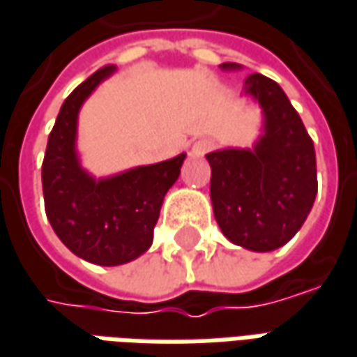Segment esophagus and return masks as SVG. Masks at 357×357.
Instances as JSON below:
<instances>
[{"label": "esophagus", "instance_id": "34e87169", "mask_svg": "<svg viewBox=\"0 0 357 357\" xmlns=\"http://www.w3.org/2000/svg\"><path fill=\"white\" fill-rule=\"evenodd\" d=\"M211 148H213V142L203 138V140H197L191 146L190 155L191 158H202V155H205L207 152H211Z\"/></svg>", "mask_w": 357, "mask_h": 357}]
</instances>
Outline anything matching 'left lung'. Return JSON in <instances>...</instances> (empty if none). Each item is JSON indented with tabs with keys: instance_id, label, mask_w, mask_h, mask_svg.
I'll return each mask as SVG.
<instances>
[{
	"instance_id": "1",
	"label": "left lung",
	"mask_w": 357,
	"mask_h": 357,
	"mask_svg": "<svg viewBox=\"0 0 357 357\" xmlns=\"http://www.w3.org/2000/svg\"><path fill=\"white\" fill-rule=\"evenodd\" d=\"M223 70L241 68L223 63ZM263 110V134L252 148H225L205 155L211 166V203L231 243L255 252L287 245L312 209L318 179L312 138L275 80L245 79Z\"/></svg>"
}]
</instances>
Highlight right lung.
Listing matches in <instances>:
<instances>
[{
	"mask_svg": "<svg viewBox=\"0 0 357 357\" xmlns=\"http://www.w3.org/2000/svg\"><path fill=\"white\" fill-rule=\"evenodd\" d=\"M114 70V65L102 67L68 94L49 134L41 172L45 211L56 237L68 251L100 266L130 263L152 247L164 197L185 160L179 154L100 179L80 166V106Z\"/></svg>",
	"mask_w": 357,
	"mask_h": 357,
	"instance_id": "obj_1",
	"label": "right lung"
}]
</instances>
